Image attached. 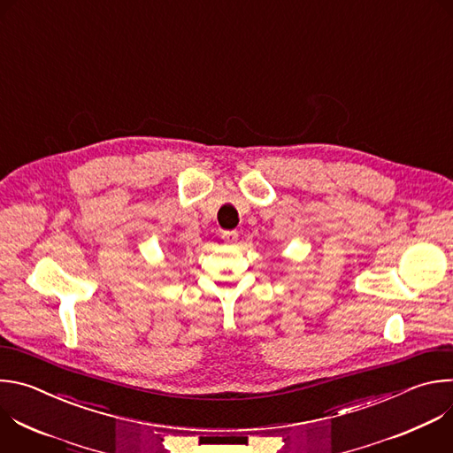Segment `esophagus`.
<instances>
[{"label":"esophagus","mask_w":453,"mask_h":453,"mask_svg":"<svg viewBox=\"0 0 453 453\" xmlns=\"http://www.w3.org/2000/svg\"><path fill=\"white\" fill-rule=\"evenodd\" d=\"M220 236H222V240L226 243H234L238 240V233L236 231H224Z\"/></svg>","instance_id":"obj_1"}]
</instances>
